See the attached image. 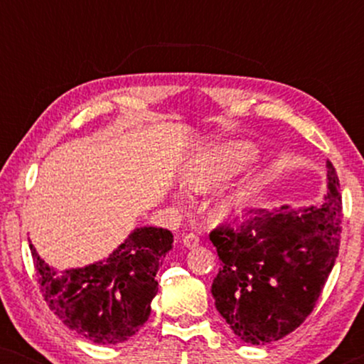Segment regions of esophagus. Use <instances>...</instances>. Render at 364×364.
Listing matches in <instances>:
<instances>
[{
  "mask_svg": "<svg viewBox=\"0 0 364 364\" xmlns=\"http://www.w3.org/2000/svg\"><path fill=\"white\" fill-rule=\"evenodd\" d=\"M182 242H183V245H186L187 248H193V247L198 245V235H197V233L191 232V233H187V235L182 238Z\"/></svg>",
  "mask_w": 364,
  "mask_h": 364,
  "instance_id": "obj_1",
  "label": "esophagus"
}]
</instances>
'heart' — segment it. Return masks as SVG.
Wrapping results in <instances>:
<instances>
[{"label": "heart", "instance_id": "heart-1", "mask_svg": "<svg viewBox=\"0 0 364 364\" xmlns=\"http://www.w3.org/2000/svg\"><path fill=\"white\" fill-rule=\"evenodd\" d=\"M255 156V147L245 142H228L208 149L183 168L182 186L191 192L212 191L252 162ZM250 196L248 187L232 188L217 202V213L220 217L237 215L250 200Z\"/></svg>", "mask_w": 364, "mask_h": 364}]
</instances>
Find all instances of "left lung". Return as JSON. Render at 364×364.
Returning <instances> with one entry per match:
<instances>
[{
  "label": "left lung",
  "mask_w": 364,
  "mask_h": 364,
  "mask_svg": "<svg viewBox=\"0 0 364 364\" xmlns=\"http://www.w3.org/2000/svg\"><path fill=\"white\" fill-rule=\"evenodd\" d=\"M320 205L252 210L238 227L210 233L220 268L212 283L215 306L233 333L252 345L295 331L315 308L341 238L340 181L330 161Z\"/></svg>",
  "instance_id": "obj_1"
}]
</instances>
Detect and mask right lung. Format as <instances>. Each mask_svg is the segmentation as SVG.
Returning a JSON list of instances; mask_svg holds the SVG:
<instances>
[{
  "label": "right lung",
  "instance_id": "add662e5",
  "mask_svg": "<svg viewBox=\"0 0 364 364\" xmlns=\"http://www.w3.org/2000/svg\"><path fill=\"white\" fill-rule=\"evenodd\" d=\"M173 235L136 228L106 260L58 273L29 243L44 301L69 330L99 345H117L144 326L157 295V272Z\"/></svg>",
  "mask_w": 364,
  "mask_h": 364
}]
</instances>
